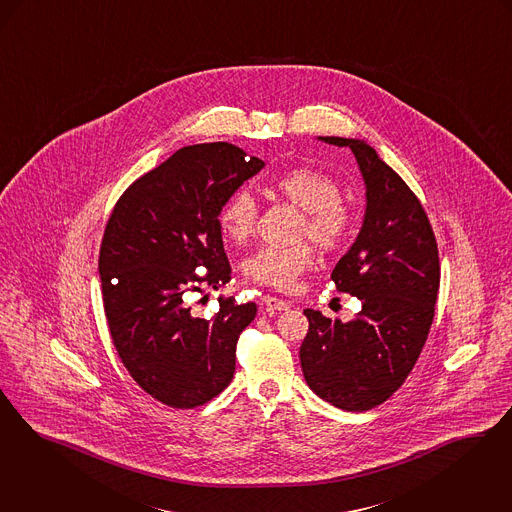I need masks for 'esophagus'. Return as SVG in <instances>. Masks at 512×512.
Masks as SVG:
<instances>
[{"mask_svg":"<svg viewBox=\"0 0 512 512\" xmlns=\"http://www.w3.org/2000/svg\"><path fill=\"white\" fill-rule=\"evenodd\" d=\"M261 303H263V307H266V310H287L286 301L276 299V297H270V295H265V297L261 299Z\"/></svg>","mask_w":512,"mask_h":512,"instance_id":"obj_1","label":"esophagus"}]
</instances>
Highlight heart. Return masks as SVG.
<instances>
[{
    "instance_id": "b5f03b06",
    "label": "heart",
    "mask_w": 512,
    "mask_h": 512,
    "mask_svg": "<svg viewBox=\"0 0 512 512\" xmlns=\"http://www.w3.org/2000/svg\"><path fill=\"white\" fill-rule=\"evenodd\" d=\"M272 190L303 211L299 236L312 240L322 249L339 246L352 228V211L343 202L341 188L322 171L297 167L278 175ZM259 207L249 192L232 194L219 213V226L230 242L244 244L257 223ZM314 265V253L308 244L257 249L244 261V274L255 284L289 291L297 280Z\"/></svg>"
}]
</instances>
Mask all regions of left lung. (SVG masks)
<instances>
[{
  "instance_id": "1",
  "label": "left lung",
  "mask_w": 512,
  "mask_h": 512,
  "mask_svg": "<svg viewBox=\"0 0 512 512\" xmlns=\"http://www.w3.org/2000/svg\"><path fill=\"white\" fill-rule=\"evenodd\" d=\"M318 141L350 148L366 184L364 223L331 272L362 310L341 322L307 308L299 358L322 400L366 411L402 387L427 341L440 286L438 247L423 205L373 146L345 137Z\"/></svg>"
}]
</instances>
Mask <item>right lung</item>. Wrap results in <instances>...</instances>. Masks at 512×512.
<instances>
[{"mask_svg":"<svg viewBox=\"0 0 512 512\" xmlns=\"http://www.w3.org/2000/svg\"><path fill=\"white\" fill-rule=\"evenodd\" d=\"M263 167L234 144L184 146L131 184L108 219L99 274L110 335L137 385L169 408L202 406L234 377L257 305L221 297L204 320L184 293L230 280L219 213ZM200 265L204 279L193 274Z\"/></svg>","mask_w":512,"mask_h":512,"instance_id":"obj_1","label":"right lung"}]
</instances>
